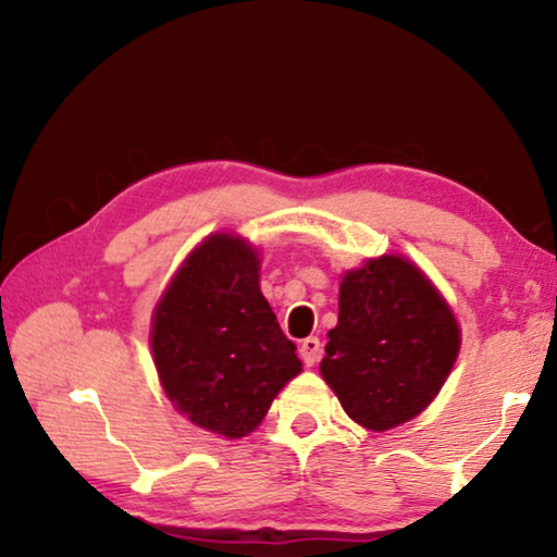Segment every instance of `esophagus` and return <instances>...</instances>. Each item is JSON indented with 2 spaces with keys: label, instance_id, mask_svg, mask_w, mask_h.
<instances>
[{
  "label": "esophagus",
  "instance_id": "obj_1",
  "mask_svg": "<svg viewBox=\"0 0 557 557\" xmlns=\"http://www.w3.org/2000/svg\"><path fill=\"white\" fill-rule=\"evenodd\" d=\"M319 354H322V342L317 336H309L299 344V356L307 366H314L319 361Z\"/></svg>",
  "mask_w": 557,
  "mask_h": 557
}]
</instances>
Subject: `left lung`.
Returning a JSON list of instances; mask_svg holds the SVG:
<instances>
[{
  "instance_id": "1",
  "label": "left lung",
  "mask_w": 557,
  "mask_h": 557,
  "mask_svg": "<svg viewBox=\"0 0 557 557\" xmlns=\"http://www.w3.org/2000/svg\"><path fill=\"white\" fill-rule=\"evenodd\" d=\"M322 379L348 418L383 432L435 400L459 354V324L418 265L381 256L348 270Z\"/></svg>"
}]
</instances>
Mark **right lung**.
Segmentation results:
<instances>
[{
	"label": "right lung",
	"mask_w": 557,
	"mask_h": 557,
	"mask_svg": "<svg viewBox=\"0 0 557 557\" xmlns=\"http://www.w3.org/2000/svg\"><path fill=\"white\" fill-rule=\"evenodd\" d=\"M258 272L248 240L209 235L188 252L152 314L149 344L166 398L194 425L228 440L256 430L301 371Z\"/></svg>",
	"instance_id": "right-lung-1"
}]
</instances>
